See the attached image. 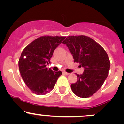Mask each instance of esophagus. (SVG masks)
Returning a JSON list of instances; mask_svg holds the SVG:
<instances>
[{
  "label": "esophagus",
  "mask_w": 124,
  "mask_h": 124,
  "mask_svg": "<svg viewBox=\"0 0 124 124\" xmlns=\"http://www.w3.org/2000/svg\"><path fill=\"white\" fill-rule=\"evenodd\" d=\"M63 74H65V75H66V76H68V75H69V73H67V72H66V71H63Z\"/></svg>",
  "instance_id": "esophagus-1"
}]
</instances>
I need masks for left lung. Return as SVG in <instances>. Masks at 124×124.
<instances>
[{
	"mask_svg": "<svg viewBox=\"0 0 124 124\" xmlns=\"http://www.w3.org/2000/svg\"><path fill=\"white\" fill-rule=\"evenodd\" d=\"M72 55L74 62L80 63L84 71L77 74L78 80L71 84L73 93L80 98L93 95L100 89L108 76L110 59L101 45L86 36H70L62 42Z\"/></svg>",
	"mask_w": 124,
	"mask_h": 124,
	"instance_id": "8db88e82",
	"label": "left lung"
}]
</instances>
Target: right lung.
<instances>
[{
    "instance_id": "add662e5",
    "label": "right lung",
    "mask_w": 124,
    "mask_h": 124,
    "mask_svg": "<svg viewBox=\"0 0 124 124\" xmlns=\"http://www.w3.org/2000/svg\"><path fill=\"white\" fill-rule=\"evenodd\" d=\"M65 39L62 36H45L39 38L23 49L18 61L21 75L33 93L46 95L54 88L61 71L46 68L56 48Z\"/></svg>"
}]
</instances>
